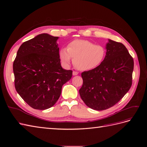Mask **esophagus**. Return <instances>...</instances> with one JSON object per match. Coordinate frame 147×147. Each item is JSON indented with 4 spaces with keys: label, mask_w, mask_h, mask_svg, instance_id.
<instances>
[{
    "label": "esophagus",
    "mask_w": 147,
    "mask_h": 147,
    "mask_svg": "<svg viewBox=\"0 0 147 147\" xmlns=\"http://www.w3.org/2000/svg\"><path fill=\"white\" fill-rule=\"evenodd\" d=\"M78 74V72H77V71H73V76H76Z\"/></svg>",
    "instance_id": "esophagus-1"
}]
</instances>
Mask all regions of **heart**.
<instances>
[{
  "instance_id": "b5f03b06",
  "label": "heart",
  "mask_w": 147,
  "mask_h": 147,
  "mask_svg": "<svg viewBox=\"0 0 147 147\" xmlns=\"http://www.w3.org/2000/svg\"><path fill=\"white\" fill-rule=\"evenodd\" d=\"M104 45L95 44L87 40L78 39L70 42L67 48L59 51V57L66 65H69L71 58L75 67L80 71L93 69L104 62L106 56Z\"/></svg>"
}]
</instances>
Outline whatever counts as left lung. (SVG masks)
Listing matches in <instances>:
<instances>
[{
	"label": "left lung",
	"mask_w": 147,
	"mask_h": 147,
	"mask_svg": "<svg viewBox=\"0 0 147 147\" xmlns=\"http://www.w3.org/2000/svg\"><path fill=\"white\" fill-rule=\"evenodd\" d=\"M106 56L98 67L82 73L83 85L79 90L86 106L101 111L116 104L132 85L133 57L120 42L108 39Z\"/></svg>",
	"instance_id": "left-lung-1"
}]
</instances>
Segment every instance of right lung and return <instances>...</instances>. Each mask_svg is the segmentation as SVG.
Wrapping results in <instances>:
<instances>
[{"mask_svg": "<svg viewBox=\"0 0 147 147\" xmlns=\"http://www.w3.org/2000/svg\"><path fill=\"white\" fill-rule=\"evenodd\" d=\"M58 39L47 33L37 35L21 45L14 61L16 90L34 109L53 107L63 85L72 77L71 70L61 67Z\"/></svg>", "mask_w": 147, "mask_h": 147, "instance_id": "obj_1", "label": "right lung"}]
</instances>
